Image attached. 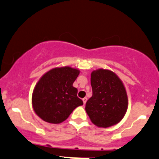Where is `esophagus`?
Here are the masks:
<instances>
[{
	"label": "esophagus",
	"instance_id": "esophagus-1",
	"mask_svg": "<svg viewBox=\"0 0 159 159\" xmlns=\"http://www.w3.org/2000/svg\"><path fill=\"white\" fill-rule=\"evenodd\" d=\"M82 100H83V102H84V104H85V103H86V102H87V100H88V98H84Z\"/></svg>",
	"mask_w": 159,
	"mask_h": 159
}]
</instances>
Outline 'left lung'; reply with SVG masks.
I'll return each instance as SVG.
<instances>
[{
    "instance_id": "left-lung-1",
    "label": "left lung",
    "mask_w": 159,
    "mask_h": 159,
    "mask_svg": "<svg viewBox=\"0 0 159 159\" xmlns=\"http://www.w3.org/2000/svg\"><path fill=\"white\" fill-rule=\"evenodd\" d=\"M92 97L88 100L85 110L93 124L109 127L123 118L128 98L123 84L113 71L98 69L91 75Z\"/></svg>"
}]
</instances>
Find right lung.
Instances as JSON below:
<instances>
[{
  "mask_svg": "<svg viewBox=\"0 0 159 159\" xmlns=\"http://www.w3.org/2000/svg\"><path fill=\"white\" fill-rule=\"evenodd\" d=\"M80 71L70 67L56 68L46 73L36 84L32 97L34 111L44 121L60 123L77 107L83 105L73 87Z\"/></svg>",
  "mask_w": 159,
  "mask_h": 159,
  "instance_id": "1",
  "label": "right lung"
}]
</instances>
